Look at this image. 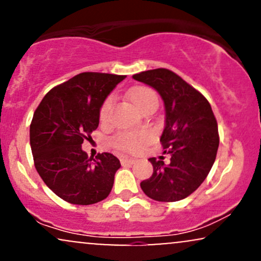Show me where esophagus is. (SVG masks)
Listing matches in <instances>:
<instances>
[{"label": "esophagus", "instance_id": "esophagus-1", "mask_svg": "<svg viewBox=\"0 0 261 261\" xmlns=\"http://www.w3.org/2000/svg\"><path fill=\"white\" fill-rule=\"evenodd\" d=\"M136 160H134V158H128V157H120V163L122 166H131V164H134Z\"/></svg>", "mask_w": 261, "mask_h": 261}]
</instances>
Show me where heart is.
Masks as SVG:
<instances>
[{"label":"heart","mask_w":261,"mask_h":261,"mask_svg":"<svg viewBox=\"0 0 261 261\" xmlns=\"http://www.w3.org/2000/svg\"><path fill=\"white\" fill-rule=\"evenodd\" d=\"M131 103L139 110H143L149 104H157L158 98L153 89L145 86L135 87L128 93ZM113 108V98L108 97L101 104L99 109V119L101 122H106L109 119L110 112ZM153 133L151 130H141V131H122L116 134L112 139V145L119 151L124 152H139L145 147L146 145L152 140Z\"/></svg>","instance_id":"heart-1"}]
</instances>
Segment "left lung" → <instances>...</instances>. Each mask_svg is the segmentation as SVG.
Listing matches in <instances>:
<instances>
[{"label": "left lung", "instance_id": "1", "mask_svg": "<svg viewBox=\"0 0 261 261\" xmlns=\"http://www.w3.org/2000/svg\"><path fill=\"white\" fill-rule=\"evenodd\" d=\"M133 79L153 87L164 101L166 127L161 143L164 153L170 154L169 164L149 158L153 174L141 181V189L155 201H179L202 184L216 160V118L208 100L173 71L155 68Z\"/></svg>", "mask_w": 261, "mask_h": 261}]
</instances>
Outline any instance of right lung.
<instances>
[{
    "label": "right lung",
    "mask_w": 261,
    "mask_h": 261,
    "mask_svg": "<svg viewBox=\"0 0 261 261\" xmlns=\"http://www.w3.org/2000/svg\"><path fill=\"white\" fill-rule=\"evenodd\" d=\"M126 76L83 72L54 87L33 115L31 147L43 181L65 201L92 205L112 191L120 161L112 153L88 157L82 143L99 125V109Z\"/></svg>",
    "instance_id": "right-lung-1"
}]
</instances>
